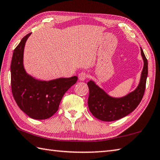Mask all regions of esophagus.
Masks as SVG:
<instances>
[{"mask_svg": "<svg viewBox=\"0 0 160 160\" xmlns=\"http://www.w3.org/2000/svg\"><path fill=\"white\" fill-rule=\"evenodd\" d=\"M87 78H88V74L85 72H81V73H79L78 75V78H79V80L81 81H84L87 79Z\"/></svg>", "mask_w": 160, "mask_h": 160, "instance_id": "1", "label": "esophagus"}]
</instances>
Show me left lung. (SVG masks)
<instances>
[{
    "instance_id": "left-lung-1",
    "label": "left lung",
    "mask_w": 160,
    "mask_h": 160,
    "mask_svg": "<svg viewBox=\"0 0 160 160\" xmlns=\"http://www.w3.org/2000/svg\"><path fill=\"white\" fill-rule=\"evenodd\" d=\"M143 60V68L141 74L139 85L133 92L121 98L109 96L92 80L87 82L89 95L88 106L90 112L96 118L103 121L118 120L130 114L137 108L144 94L148 76V60L141 48Z\"/></svg>"
}]
</instances>
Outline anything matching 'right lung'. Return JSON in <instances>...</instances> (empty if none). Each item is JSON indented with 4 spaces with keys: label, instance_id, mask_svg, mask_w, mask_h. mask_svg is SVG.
Segmentation results:
<instances>
[{
    "label": "right lung",
    "instance_id": "1",
    "mask_svg": "<svg viewBox=\"0 0 160 160\" xmlns=\"http://www.w3.org/2000/svg\"><path fill=\"white\" fill-rule=\"evenodd\" d=\"M30 34L25 36L14 50L10 67L12 92L17 105L28 117L43 120L58 110L62 97L76 83L78 77L43 81L28 74L23 66V51Z\"/></svg>",
    "mask_w": 160,
    "mask_h": 160
}]
</instances>
